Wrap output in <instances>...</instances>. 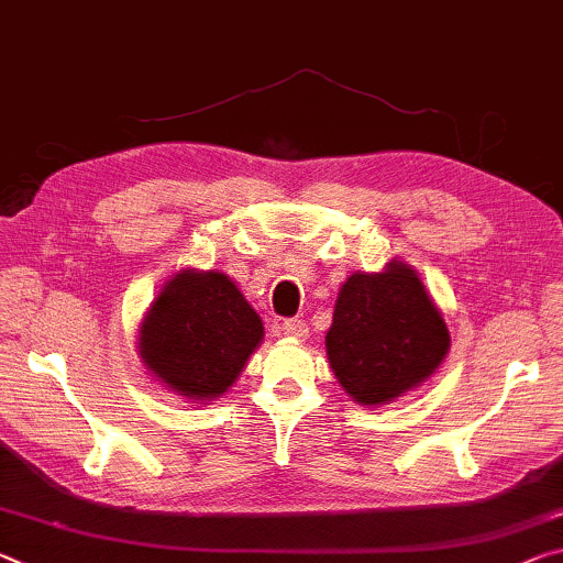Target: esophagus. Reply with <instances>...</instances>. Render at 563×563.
Listing matches in <instances>:
<instances>
[{"label":"esophagus","mask_w":563,"mask_h":563,"mask_svg":"<svg viewBox=\"0 0 563 563\" xmlns=\"http://www.w3.org/2000/svg\"><path fill=\"white\" fill-rule=\"evenodd\" d=\"M280 333L288 335V338H298V341H302V338L308 335V325L302 323V320H298V318H290V320H283V323H280Z\"/></svg>","instance_id":"esophagus-1"}]
</instances>
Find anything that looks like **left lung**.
Instances as JSON below:
<instances>
[{"mask_svg":"<svg viewBox=\"0 0 563 563\" xmlns=\"http://www.w3.org/2000/svg\"><path fill=\"white\" fill-rule=\"evenodd\" d=\"M451 335L413 267L353 273L338 292L325 335L338 383L361 406H386L431 378Z\"/></svg>","mask_w":563,"mask_h":563,"instance_id":"8db88e82","label":"left lung"}]
</instances>
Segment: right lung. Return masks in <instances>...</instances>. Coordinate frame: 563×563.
<instances>
[{
    "label": "right lung",
    "mask_w": 563,
    "mask_h": 563,
    "mask_svg": "<svg viewBox=\"0 0 563 563\" xmlns=\"http://www.w3.org/2000/svg\"><path fill=\"white\" fill-rule=\"evenodd\" d=\"M263 341V320L218 271L169 278L140 325V358L165 388L195 400L220 398Z\"/></svg>",
    "instance_id": "right-lung-1"
}]
</instances>
